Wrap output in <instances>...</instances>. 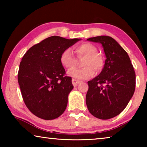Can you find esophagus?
<instances>
[{
	"label": "esophagus",
	"mask_w": 147,
	"mask_h": 147,
	"mask_svg": "<svg viewBox=\"0 0 147 147\" xmlns=\"http://www.w3.org/2000/svg\"><path fill=\"white\" fill-rule=\"evenodd\" d=\"M72 83H73V86L74 87H76V86H78L80 83V82L76 80H75V79H73V80H72Z\"/></svg>",
	"instance_id": "1"
}]
</instances>
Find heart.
Here are the masks:
<instances>
[{
	"mask_svg": "<svg viewBox=\"0 0 147 147\" xmlns=\"http://www.w3.org/2000/svg\"><path fill=\"white\" fill-rule=\"evenodd\" d=\"M96 48L92 44L84 43L74 47V53L78 58H85L82 69H74L68 72L72 78L77 80H85L91 78L96 71H100L103 67L104 60L102 56L96 53ZM60 62L65 68L70 70L76 65V59L71 51L67 49L62 52Z\"/></svg>",
	"mask_w": 147,
	"mask_h": 147,
	"instance_id": "b5f03b06",
	"label": "heart"
}]
</instances>
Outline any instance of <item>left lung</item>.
<instances>
[{
    "mask_svg": "<svg viewBox=\"0 0 147 147\" xmlns=\"http://www.w3.org/2000/svg\"><path fill=\"white\" fill-rule=\"evenodd\" d=\"M88 40L102 45L106 59L100 74L88 82L87 107L96 118H113L124 110L132 97L135 71L127 53L113 38L102 36Z\"/></svg>",
    "mask_w": 147,
    "mask_h": 147,
    "instance_id": "left-lung-1",
    "label": "left lung"
}]
</instances>
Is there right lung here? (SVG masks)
Instances as JSON below:
<instances>
[{
	"label": "right lung",
	"mask_w": 147,
	"mask_h": 147,
	"mask_svg": "<svg viewBox=\"0 0 147 147\" xmlns=\"http://www.w3.org/2000/svg\"><path fill=\"white\" fill-rule=\"evenodd\" d=\"M79 40L49 37L30 48L22 58L18 72L22 96L38 117L53 120L65 110L73 86L71 77L65 76L60 56Z\"/></svg>",
	"instance_id": "obj_1"
}]
</instances>
